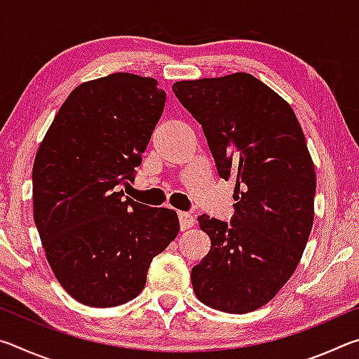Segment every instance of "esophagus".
Returning a JSON list of instances; mask_svg holds the SVG:
<instances>
[{
	"label": "esophagus",
	"instance_id": "1",
	"mask_svg": "<svg viewBox=\"0 0 359 359\" xmlns=\"http://www.w3.org/2000/svg\"><path fill=\"white\" fill-rule=\"evenodd\" d=\"M194 222L196 220H194V217L191 214H188V212H179V224L182 231L191 228Z\"/></svg>",
	"mask_w": 359,
	"mask_h": 359
}]
</instances>
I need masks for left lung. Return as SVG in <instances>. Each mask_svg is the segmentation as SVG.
<instances>
[{
    "instance_id": "8db88e82",
    "label": "left lung",
    "mask_w": 359,
    "mask_h": 359,
    "mask_svg": "<svg viewBox=\"0 0 359 359\" xmlns=\"http://www.w3.org/2000/svg\"><path fill=\"white\" fill-rule=\"evenodd\" d=\"M203 126L217 172L236 179L229 224L198 217L210 250L191 269L194 294L228 313L263 307L293 276L313 224L317 179L293 109L257 77L172 85Z\"/></svg>"
}]
</instances>
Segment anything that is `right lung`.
<instances>
[{"instance_id": "obj_1", "label": "right lung", "mask_w": 359, "mask_h": 359, "mask_svg": "<svg viewBox=\"0 0 359 359\" xmlns=\"http://www.w3.org/2000/svg\"><path fill=\"white\" fill-rule=\"evenodd\" d=\"M151 77L115 72L79 85L41 142L33 212L53 274L76 301L115 307L141 293L151 259L177 238L172 209L125 198L165 109Z\"/></svg>"}]
</instances>
